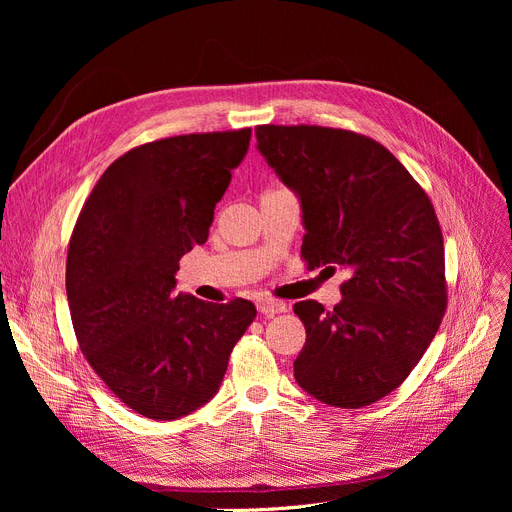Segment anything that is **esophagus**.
Wrapping results in <instances>:
<instances>
[{
	"instance_id": "obj_1",
	"label": "esophagus",
	"mask_w": 512,
	"mask_h": 512,
	"mask_svg": "<svg viewBox=\"0 0 512 512\" xmlns=\"http://www.w3.org/2000/svg\"><path fill=\"white\" fill-rule=\"evenodd\" d=\"M257 309L263 313V315H278V313H284L286 311V303L282 301H274V299H261L257 303Z\"/></svg>"
}]
</instances>
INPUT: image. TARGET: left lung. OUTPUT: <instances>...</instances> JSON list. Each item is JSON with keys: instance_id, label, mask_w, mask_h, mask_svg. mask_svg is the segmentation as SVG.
Returning <instances> with one entry per match:
<instances>
[{"instance_id": "1", "label": "left lung", "mask_w": 512, "mask_h": 512, "mask_svg": "<svg viewBox=\"0 0 512 512\" xmlns=\"http://www.w3.org/2000/svg\"><path fill=\"white\" fill-rule=\"evenodd\" d=\"M255 137L267 166L299 197L303 259L348 272L334 309L317 301L292 307L307 332L294 380L330 407H367L407 380L446 311L444 240L432 201L363 134L265 124Z\"/></svg>"}]
</instances>
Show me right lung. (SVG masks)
Returning <instances> with one entry per match:
<instances>
[{
  "label": "right lung",
  "instance_id": "right-lung-1",
  "mask_svg": "<svg viewBox=\"0 0 512 512\" xmlns=\"http://www.w3.org/2000/svg\"><path fill=\"white\" fill-rule=\"evenodd\" d=\"M251 128L141 145L103 172L80 211L66 294L80 351L126 407L155 421L218 394L257 309L176 292L178 261L203 245L213 209L247 155Z\"/></svg>",
  "mask_w": 512,
  "mask_h": 512
}]
</instances>
